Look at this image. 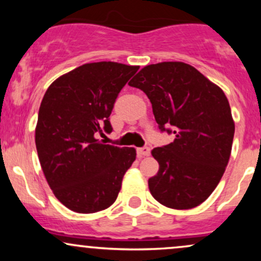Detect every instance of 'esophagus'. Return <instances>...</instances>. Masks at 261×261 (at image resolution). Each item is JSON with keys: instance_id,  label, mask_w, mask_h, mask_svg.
Returning a JSON list of instances; mask_svg holds the SVG:
<instances>
[{"instance_id": "34e87169", "label": "esophagus", "mask_w": 261, "mask_h": 261, "mask_svg": "<svg viewBox=\"0 0 261 261\" xmlns=\"http://www.w3.org/2000/svg\"><path fill=\"white\" fill-rule=\"evenodd\" d=\"M137 153L142 155V157H145V155H149V153H151V148L147 147V146H145V147H141L137 149Z\"/></svg>"}]
</instances>
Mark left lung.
<instances>
[{
  "label": "left lung",
  "instance_id": "obj_1",
  "mask_svg": "<svg viewBox=\"0 0 261 261\" xmlns=\"http://www.w3.org/2000/svg\"><path fill=\"white\" fill-rule=\"evenodd\" d=\"M128 85L146 93L161 131L175 135L152 149L160 164L148 179L152 196L170 208L196 207L228 164L234 136L228 99L195 67L178 61L146 66Z\"/></svg>",
  "mask_w": 261,
  "mask_h": 261
}]
</instances>
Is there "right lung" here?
Returning a JSON list of instances; mask_svg holds the SVG:
<instances>
[{"label":"right lung","mask_w":261,"mask_h":261,"mask_svg":"<svg viewBox=\"0 0 261 261\" xmlns=\"http://www.w3.org/2000/svg\"><path fill=\"white\" fill-rule=\"evenodd\" d=\"M139 68L112 61L85 64L45 92L35 128L38 157L54 195L74 212L112 206L136 160L134 147L106 145L97 135L112 133L114 103Z\"/></svg>","instance_id":"obj_1"}]
</instances>
